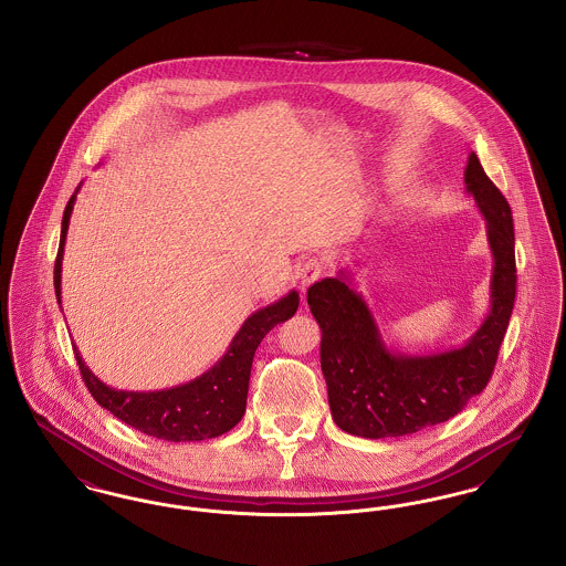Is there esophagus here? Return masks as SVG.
<instances>
[{"label":"esophagus","instance_id":"34e87169","mask_svg":"<svg viewBox=\"0 0 566 566\" xmlns=\"http://www.w3.org/2000/svg\"><path fill=\"white\" fill-rule=\"evenodd\" d=\"M324 271H326V265H324L321 259H307V261L301 265V270H298L301 289L305 291L307 286H312L314 282H318V280L323 277Z\"/></svg>","mask_w":566,"mask_h":566}]
</instances>
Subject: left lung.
Returning <instances> with one entry per match:
<instances>
[{"label": "left lung", "instance_id": "1", "mask_svg": "<svg viewBox=\"0 0 566 566\" xmlns=\"http://www.w3.org/2000/svg\"><path fill=\"white\" fill-rule=\"evenodd\" d=\"M464 185L484 216L494 268L490 312L460 348L390 350L350 271L307 289V305L323 331L321 367L331 416L342 431L384 439L431 429L454 418L490 381L515 301L512 208L475 153L464 167Z\"/></svg>", "mask_w": 566, "mask_h": 566}]
</instances>
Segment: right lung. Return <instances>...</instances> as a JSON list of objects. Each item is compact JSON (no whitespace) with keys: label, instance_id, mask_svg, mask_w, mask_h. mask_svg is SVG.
<instances>
[{"label":"right lung","instance_id":"1","mask_svg":"<svg viewBox=\"0 0 566 566\" xmlns=\"http://www.w3.org/2000/svg\"><path fill=\"white\" fill-rule=\"evenodd\" d=\"M81 187L76 189V192ZM76 192L70 197L63 222H61V240L54 261V293L61 305V263L63 248L67 238L70 216L76 203ZM298 307V293L291 291L289 295L277 298L268 307L256 310L245 318L242 328L231 339L222 358L214 363L206 374H201L187 384L153 390V392H134V390H116L104 384L82 360L81 352H76V360L81 367L82 379L93 395V399L108 409L112 416L134 427L139 432L163 439V441H203L222 432L231 431L245 413L248 399V381L252 358L263 337L275 324L293 318Z\"/></svg>","mask_w":566,"mask_h":566}]
</instances>
